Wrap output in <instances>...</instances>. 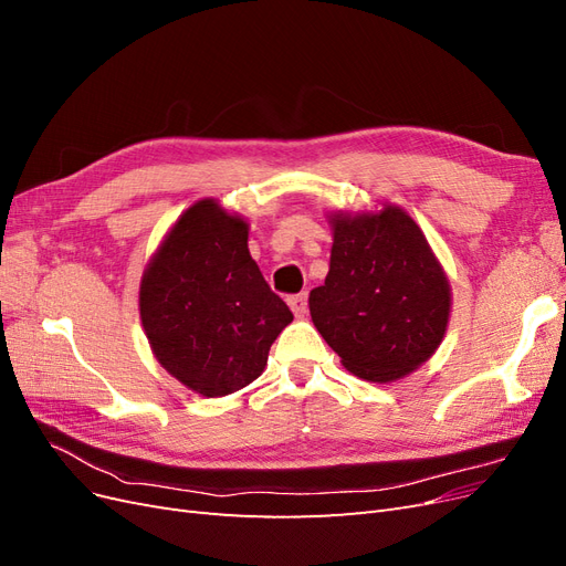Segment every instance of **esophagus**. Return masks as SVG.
I'll list each match as a JSON object with an SVG mask.
<instances>
[{"mask_svg":"<svg viewBox=\"0 0 566 566\" xmlns=\"http://www.w3.org/2000/svg\"><path fill=\"white\" fill-rule=\"evenodd\" d=\"M287 304H290V310H293V314H295L297 318H302V316L306 314V295H304V293L293 295V297L287 300Z\"/></svg>","mask_w":566,"mask_h":566,"instance_id":"esophagus-1","label":"esophagus"}]
</instances>
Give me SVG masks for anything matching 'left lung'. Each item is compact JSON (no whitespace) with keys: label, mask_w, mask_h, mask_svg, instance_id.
Segmentation results:
<instances>
[{"label":"left lung","mask_w":566,"mask_h":566,"mask_svg":"<svg viewBox=\"0 0 566 566\" xmlns=\"http://www.w3.org/2000/svg\"><path fill=\"white\" fill-rule=\"evenodd\" d=\"M331 269L310 295L312 321L352 375L394 382L430 361L451 318V283L399 205L331 212Z\"/></svg>","instance_id":"8db88e82"}]
</instances>
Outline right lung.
<instances>
[{
    "mask_svg": "<svg viewBox=\"0 0 566 566\" xmlns=\"http://www.w3.org/2000/svg\"><path fill=\"white\" fill-rule=\"evenodd\" d=\"M250 224L219 200L193 202L163 238L139 285V314L158 364L208 399L248 387L293 321L248 250Z\"/></svg>",
    "mask_w": 566,
    "mask_h": 566,
    "instance_id": "right-lung-1",
    "label": "right lung"
}]
</instances>
